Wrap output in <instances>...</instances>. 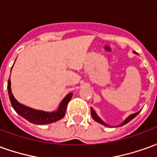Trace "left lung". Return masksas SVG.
<instances>
[{"mask_svg":"<svg viewBox=\"0 0 157 157\" xmlns=\"http://www.w3.org/2000/svg\"><path fill=\"white\" fill-rule=\"evenodd\" d=\"M139 113H140V112H138V113H134V114H131V115H130V116H128V118H126V119H125L124 122V123H123V124H122L118 125V126H122V125L126 124H127V123H128V122L130 121V120H132V119H133V118H135V116H137V115H138V114H139ZM91 114H92V118H93V119H94V120H95V121L98 122V123H100V124H103V125H105V126H109V125H107V124H106L105 123H103V122H102V120H101V119H100V118H99L98 117V115H97V114H96V113L94 112V110H93V109H91Z\"/></svg>","mask_w":157,"mask_h":157,"instance_id":"1","label":"left lung"}]
</instances>
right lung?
I'll list each match as a JSON object with an SVG mask.
<instances>
[{
    "label": "right lung",
    "instance_id": "right-lung-1",
    "mask_svg": "<svg viewBox=\"0 0 157 157\" xmlns=\"http://www.w3.org/2000/svg\"><path fill=\"white\" fill-rule=\"evenodd\" d=\"M7 90H8L9 98H10L12 108L14 109V110L18 113L19 115L22 116V118H24L28 121L33 123L34 124H50V123L58 121L59 119H61L62 118H64L67 104L72 98V93H70L63 99V101L60 103L57 111L47 113L30 109V108H28V107L19 103L12 95V91H11V81H10V79L7 82Z\"/></svg>",
    "mask_w": 157,
    "mask_h": 157
}]
</instances>
